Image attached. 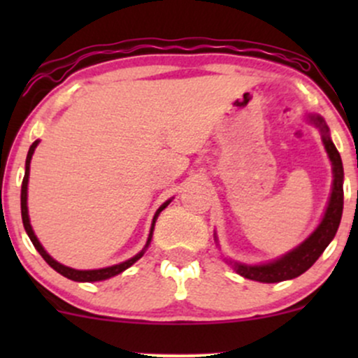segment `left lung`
<instances>
[{
  "label": "left lung",
  "mask_w": 358,
  "mask_h": 358,
  "mask_svg": "<svg viewBox=\"0 0 358 358\" xmlns=\"http://www.w3.org/2000/svg\"><path fill=\"white\" fill-rule=\"evenodd\" d=\"M306 121L315 127H318L320 134H322V141L327 151L328 158L331 162V193L330 199H328L327 208L320 220V224L316 225V229L310 236L306 237L301 244H298L296 248L291 249L289 252L282 254L276 259L269 262H262V264H245V262L232 261V259L225 257L231 268L236 271L237 274H241L242 278L252 279V281L259 282H281L287 281V279H294L301 276L305 271H308L311 266L315 264L316 259L323 254V250L328 248L331 241H334L336 231H338L340 220H342V212H343V165L340 153L336 151L330 138V127L327 126L324 119L320 114L308 113ZM213 239H215L217 245H219V239H217V234H213Z\"/></svg>",
  "instance_id": "1"
}]
</instances>
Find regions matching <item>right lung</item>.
Returning a JSON list of instances; mask_svg holds the SVG:
<instances>
[{
    "mask_svg": "<svg viewBox=\"0 0 358 358\" xmlns=\"http://www.w3.org/2000/svg\"><path fill=\"white\" fill-rule=\"evenodd\" d=\"M40 139H36L34 145L30 146V150H28V155H27V162H24V176H23V183H22V219H23V227L24 231H27L28 237H30V241L34 242L35 249L38 250L40 256H42L45 261H47V264L50 266L57 271V273H60L62 276H65L67 279H72V281H77V282H96V281H104V279H109L113 276H117V274H121L122 271H126L127 268H131V266L134 264V262L139 261L143 256H145L146 249L150 248L151 244V239H153V231H155V224H156V219H158V215L162 213V210H165V208L170 205V202L173 199L166 200L165 203L162 205V207L158 208L153 217V222H151V229H150V236H148V241L145 244V248H143L136 256H133L131 259H127L124 262H119V264H114V266H108V268H101V269H73V268H69V266L62 264V262L55 261L50 254L47 252V250L43 249V245L40 244L38 237L35 236L34 232V227H31L30 224V215H28V178H30V163H31V156L35 153V148L38 146Z\"/></svg>",
    "mask_w": 358,
    "mask_h": 358,
    "instance_id": "right-lung-1",
    "label": "right lung"
}]
</instances>
